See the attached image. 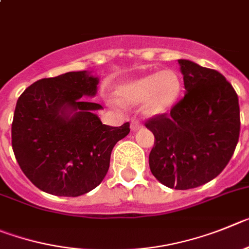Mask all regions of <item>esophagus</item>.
<instances>
[{
    "mask_svg": "<svg viewBox=\"0 0 249 249\" xmlns=\"http://www.w3.org/2000/svg\"><path fill=\"white\" fill-rule=\"evenodd\" d=\"M130 127H131V130H133V131H136V130H139L141 127L140 122H138V120H133V122H131V125H130Z\"/></svg>",
    "mask_w": 249,
    "mask_h": 249,
    "instance_id": "obj_1",
    "label": "esophagus"
}]
</instances>
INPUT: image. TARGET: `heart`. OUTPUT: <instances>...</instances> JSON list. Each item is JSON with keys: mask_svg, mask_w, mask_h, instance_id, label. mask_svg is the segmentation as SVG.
<instances>
[{"mask_svg": "<svg viewBox=\"0 0 249 249\" xmlns=\"http://www.w3.org/2000/svg\"><path fill=\"white\" fill-rule=\"evenodd\" d=\"M181 90L178 75L172 71L146 75L126 83L119 88V97L126 104L139 105L146 102L147 115H160L172 107Z\"/></svg>", "mask_w": 249, "mask_h": 249, "instance_id": "obj_1", "label": "heart"}]
</instances>
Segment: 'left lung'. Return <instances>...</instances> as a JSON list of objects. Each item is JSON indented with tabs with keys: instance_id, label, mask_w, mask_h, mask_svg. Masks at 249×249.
I'll list each match as a JSON object with an SVG mask.
<instances>
[{
	"instance_id": "1",
	"label": "left lung",
	"mask_w": 249,
	"mask_h": 249,
	"mask_svg": "<svg viewBox=\"0 0 249 249\" xmlns=\"http://www.w3.org/2000/svg\"><path fill=\"white\" fill-rule=\"evenodd\" d=\"M178 64L185 95L145 126L155 136L152 175L170 189L189 190L222 172L238 142L241 119L236 90L219 71L187 59Z\"/></svg>"
}]
</instances>
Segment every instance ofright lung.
Listing matches in <instances>:
<instances>
[{
    "instance_id": "add662e5",
    "label": "right lung",
    "mask_w": 249,
    "mask_h": 249,
    "mask_svg": "<svg viewBox=\"0 0 249 249\" xmlns=\"http://www.w3.org/2000/svg\"><path fill=\"white\" fill-rule=\"evenodd\" d=\"M99 78L68 71L30 86L17 100L12 149L31 182L55 196L77 197L105 178L111 150L130 133V124L109 126L87 97L97 94Z\"/></svg>"
}]
</instances>
